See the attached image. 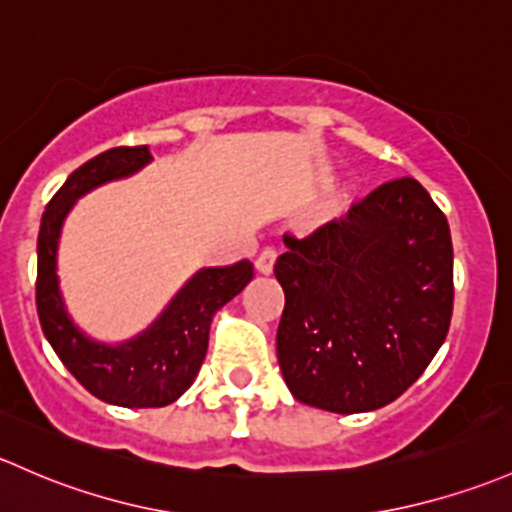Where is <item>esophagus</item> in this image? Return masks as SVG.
Listing matches in <instances>:
<instances>
[{"label": "esophagus", "mask_w": 512, "mask_h": 512, "mask_svg": "<svg viewBox=\"0 0 512 512\" xmlns=\"http://www.w3.org/2000/svg\"><path fill=\"white\" fill-rule=\"evenodd\" d=\"M274 262H277V252H274L272 247H265V250H262L260 255H257V260H255L257 272H260V274H272Z\"/></svg>", "instance_id": "obj_1"}]
</instances>
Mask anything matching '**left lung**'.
Returning a JSON list of instances; mask_svg holds the SVG:
<instances>
[{
	"label": "left lung",
	"mask_w": 512,
	"mask_h": 512,
	"mask_svg": "<svg viewBox=\"0 0 512 512\" xmlns=\"http://www.w3.org/2000/svg\"><path fill=\"white\" fill-rule=\"evenodd\" d=\"M277 358L299 402L355 414L390 405L449 333L454 247L419 181L395 179L306 238L284 235Z\"/></svg>",
	"instance_id": "8db88e82"
}]
</instances>
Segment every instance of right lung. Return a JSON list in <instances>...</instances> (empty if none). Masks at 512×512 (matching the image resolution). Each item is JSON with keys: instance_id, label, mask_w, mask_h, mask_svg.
<instances>
[{"instance_id": "right-lung-1", "label": "right lung", "mask_w": 512, "mask_h": 512, "mask_svg": "<svg viewBox=\"0 0 512 512\" xmlns=\"http://www.w3.org/2000/svg\"><path fill=\"white\" fill-rule=\"evenodd\" d=\"M152 161L144 147H115L73 171L48 201L39 230L36 309L48 343L73 378L102 402L120 407H164L179 400L196 380L208 351L213 314L250 284L247 260L230 267H208L193 274L144 333L120 346L95 343L73 324L63 306L56 277L61 225L75 198L95 186L134 174Z\"/></svg>"}]
</instances>
